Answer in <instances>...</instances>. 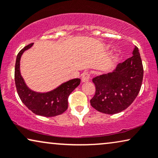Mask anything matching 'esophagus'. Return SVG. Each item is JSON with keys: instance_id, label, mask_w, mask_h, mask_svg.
Masks as SVG:
<instances>
[{"instance_id": "obj_1", "label": "esophagus", "mask_w": 158, "mask_h": 158, "mask_svg": "<svg viewBox=\"0 0 158 158\" xmlns=\"http://www.w3.org/2000/svg\"><path fill=\"white\" fill-rule=\"evenodd\" d=\"M90 79V75L89 74V73H87V72H85V73H84L83 75H82V83H86L89 81Z\"/></svg>"}]
</instances>
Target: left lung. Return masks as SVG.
Masks as SVG:
<instances>
[{
  "label": "left lung",
  "mask_w": 158,
  "mask_h": 158,
  "mask_svg": "<svg viewBox=\"0 0 158 158\" xmlns=\"http://www.w3.org/2000/svg\"><path fill=\"white\" fill-rule=\"evenodd\" d=\"M132 54L131 57L117 65L112 73L92 80L96 93L90 102L97 111L108 114L119 113L136 98L142 86L144 69L136 46Z\"/></svg>",
  "instance_id": "8db88e82"
}]
</instances>
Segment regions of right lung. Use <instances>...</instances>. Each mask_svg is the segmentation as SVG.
<instances>
[{"mask_svg":"<svg viewBox=\"0 0 158 158\" xmlns=\"http://www.w3.org/2000/svg\"><path fill=\"white\" fill-rule=\"evenodd\" d=\"M32 45L33 44H29L22 48L16 56L14 79L18 95L24 105L33 113L44 117L59 115L67 110L69 94L80 85L81 79L69 80L47 92H38L30 89L20 73V60L23 53L31 48Z\"/></svg>","mask_w":158,"mask_h":158,"instance_id":"obj_1","label":"right lung"}]
</instances>
